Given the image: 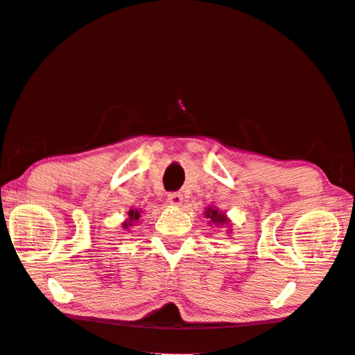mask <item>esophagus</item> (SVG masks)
<instances>
[{
	"label": "esophagus",
	"instance_id": "esophagus-1",
	"mask_svg": "<svg viewBox=\"0 0 355 355\" xmlns=\"http://www.w3.org/2000/svg\"><path fill=\"white\" fill-rule=\"evenodd\" d=\"M167 198H168V202H171V204H173V205H180L183 202V196L180 193H171L167 196Z\"/></svg>",
	"mask_w": 355,
	"mask_h": 355
}]
</instances>
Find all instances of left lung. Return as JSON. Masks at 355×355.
I'll list each match as a JSON object with an SVG mask.
<instances>
[{"mask_svg": "<svg viewBox=\"0 0 355 355\" xmlns=\"http://www.w3.org/2000/svg\"><path fill=\"white\" fill-rule=\"evenodd\" d=\"M205 216H207V218H210L213 223L218 224V226H219V224H224V223H227L226 216H224L223 213L218 210V208H211V207H210V208H207V213H205Z\"/></svg>", "mask_w": 355, "mask_h": 355, "instance_id": "obj_1", "label": "left lung"}]
</instances>
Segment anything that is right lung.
<instances>
[{
	"instance_id": "add662e5",
	"label": "right lung",
	"mask_w": 355,
	"mask_h": 355,
	"mask_svg": "<svg viewBox=\"0 0 355 355\" xmlns=\"http://www.w3.org/2000/svg\"><path fill=\"white\" fill-rule=\"evenodd\" d=\"M128 219L129 221L128 223H125V227H128V226H132V223L134 221H137L139 219V216H140V213L137 211V210H131V211H128Z\"/></svg>"
}]
</instances>
